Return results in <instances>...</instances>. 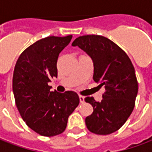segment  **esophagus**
<instances>
[{"label":"esophagus","mask_w":152,"mask_h":152,"mask_svg":"<svg viewBox=\"0 0 152 152\" xmlns=\"http://www.w3.org/2000/svg\"><path fill=\"white\" fill-rule=\"evenodd\" d=\"M79 98H80V102H81V103H83V102H85V97H84V96L80 95Z\"/></svg>","instance_id":"34e87169"}]
</instances>
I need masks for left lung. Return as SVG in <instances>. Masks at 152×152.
Instances as JSON below:
<instances>
[{
	"instance_id": "left-lung-1",
	"label": "left lung",
	"mask_w": 152,
	"mask_h": 152,
	"mask_svg": "<svg viewBox=\"0 0 152 152\" xmlns=\"http://www.w3.org/2000/svg\"><path fill=\"white\" fill-rule=\"evenodd\" d=\"M72 45L79 46L90 56L94 80L105 88L100 102L93 97L85 99L94 107L86 118L87 129L99 135L112 134L126 122L135 105L138 84L134 65L121 47L102 36L79 37Z\"/></svg>"
}]
</instances>
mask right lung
Instances as JSON below:
<instances>
[{"label": "right lung", "mask_w": 152, "mask_h": 152, "mask_svg": "<svg viewBox=\"0 0 152 152\" xmlns=\"http://www.w3.org/2000/svg\"><path fill=\"white\" fill-rule=\"evenodd\" d=\"M72 36L48 37L20 54L13 75V92L21 117L28 127L45 137L65 130L69 115L79 105L74 91H50L48 83L58 76L57 60Z\"/></svg>", "instance_id": "1"}]
</instances>
